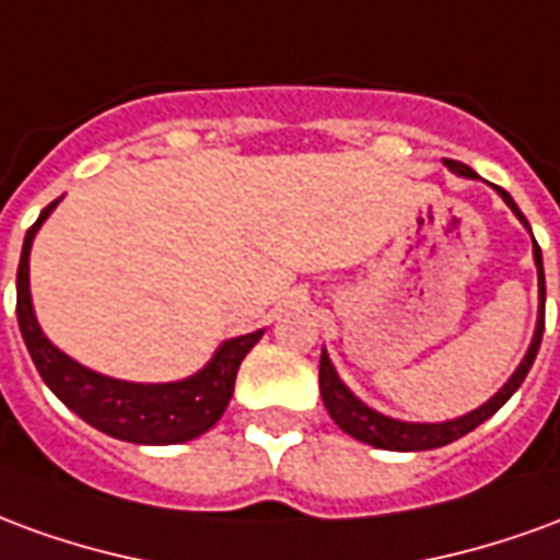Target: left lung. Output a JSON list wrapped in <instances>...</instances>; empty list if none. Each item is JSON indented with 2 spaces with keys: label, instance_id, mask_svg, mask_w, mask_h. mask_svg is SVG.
Masks as SVG:
<instances>
[{
  "label": "left lung",
  "instance_id": "left-lung-1",
  "mask_svg": "<svg viewBox=\"0 0 560 560\" xmlns=\"http://www.w3.org/2000/svg\"><path fill=\"white\" fill-rule=\"evenodd\" d=\"M444 164L458 176H477V173L470 171L468 164H462V161L444 159ZM498 195L504 197V203L513 212H516V219L528 228V219L522 215V209L516 207V200L506 195L504 188H498ZM530 231V228H528ZM534 264H537V284H540V315H537V329H534V339H530V348L525 353V360L518 363V369L513 372V377L506 381L504 387L494 393L492 399L480 405L477 411L465 413V417H456V420H446V422H405V420H393L387 413H377L375 408H369L363 401L353 396L351 389L341 384L339 372L332 369L329 363L327 351H320V399L327 405L329 417L336 420L341 432H348L357 441H363V444H372L377 450H399V453H417V450H434V446H444L458 441L462 434L474 432L480 422H486L492 417L494 411H501V405H504L518 387H522V381L530 372V365H534V357L540 351V341H542V324H546V276H542V255H540V245L534 243Z\"/></svg>",
  "mask_w": 560,
  "mask_h": 560
}]
</instances>
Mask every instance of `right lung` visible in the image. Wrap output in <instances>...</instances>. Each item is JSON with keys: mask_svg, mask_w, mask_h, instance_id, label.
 <instances>
[{"mask_svg": "<svg viewBox=\"0 0 560 560\" xmlns=\"http://www.w3.org/2000/svg\"><path fill=\"white\" fill-rule=\"evenodd\" d=\"M59 200L44 209L38 221L26 231L18 267V324L30 357L44 384L54 389L56 399L86 420L92 429L128 441V444H183L197 434L209 432L233 396V381L245 353L255 348L264 329L228 339L215 357L197 375L171 384H131L98 375L47 339L35 320L30 293V252L35 233L54 212Z\"/></svg>", "mask_w": 560, "mask_h": 560, "instance_id": "1", "label": "right lung"}]
</instances>
